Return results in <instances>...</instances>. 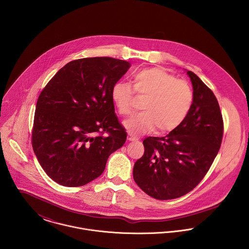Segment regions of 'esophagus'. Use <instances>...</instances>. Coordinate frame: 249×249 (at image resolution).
Masks as SVG:
<instances>
[{
  "mask_svg": "<svg viewBox=\"0 0 249 249\" xmlns=\"http://www.w3.org/2000/svg\"><path fill=\"white\" fill-rule=\"evenodd\" d=\"M127 139H128L129 141H135V140H137V138H136L132 133H128V135H127Z\"/></svg>",
  "mask_w": 249,
  "mask_h": 249,
  "instance_id": "1",
  "label": "esophagus"
}]
</instances>
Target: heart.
Listing matches in <instances>:
<instances>
[{"label":"heart","mask_w":249,"mask_h":249,"mask_svg":"<svg viewBox=\"0 0 249 249\" xmlns=\"http://www.w3.org/2000/svg\"><path fill=\"white\" fill-rule=\"evenodd\" d=\"M133 88L127 82L118 81L111 89V99L123 116L133 113L135 93L145 99L142 104L144 111L124 122L131 133L153 129L158 133L173 131L187 118L194 103V92L187 81L157 68L136 72Z\"/></svg>","instance_id":"1"}]
</instances>
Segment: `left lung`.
Here are the masks:
<instances>
[{
    "label": "left lung",
    "instance_id": "obj_1",
    "mask_svg": "<svg viewBox=\"0 0 249 249\" xmlns=\"http://www.w3.org/2000/svg\"><path fill=\"white\" fill-rule=\"evenodd\" d=\"M192 108L178 128L164 137L143 139L144 152L133 178L149 196L175 199L194 190L206 176L219 150L223 119L213 91L193 71Z\"/></svg>",
    "mask_w": 249,
    "mask_h": 249
}]
</instances>
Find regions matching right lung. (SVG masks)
Segmentation results:
<instances>
[{"mask_svg":"<svg viewBox=\"0 0 249 249\" xmlns=\"http://www.w3.org/2000/svg\"><path fill=\"white\" fill-rule=\"evenodd\" d=\"M129 67L107 56L75 59L40 93L32 143L39 164L56 183L79 187L99 178L109 155L126 141L111 89Z\"/></svg>","mask_w":249,"mask_h":249,"instance_id":"1","label":"right lung"}]
</instances>
